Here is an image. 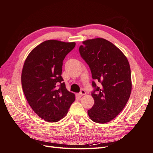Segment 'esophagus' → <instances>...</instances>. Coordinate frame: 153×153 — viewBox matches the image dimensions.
I'll use <instances>...</instances> for the list:
<instances>
[{
	"label": "esophagus",
	"instance_id": "34e87169",
	"mask_svg": "<svg viewBox=\"0 0 153 153\" xmlns=\"http://www.w3.org/2000/svg\"><path fill=\"white\" fill-rule=\"evenodd\" d=\"M85 94H86V92L84 91V90H81V91L80 92V93L77 94V96L78 97H81V96H84Z\"/></svg>",
	"mask_w": 153,
	"mask_h": 153
}]
</instances>
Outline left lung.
Segmentation results:
<instances>
[{"label":"left lung","instance_id":"left-lung-1","mask_svg":"<svg viewBox=\"0 0 153 153\" xmlns=\"http://www.w3.org/2000/svg\"><path fill=\"white\" fill-rule=\"evenodd\" d=\"M82 43L81 56L91 68L92 79L101 83L100 87H96L92 81L94 104L88 115L96 123H107L120 114L130 97V65L124 53L106 39H87Z\"/></svg>","mask_w":153,"mask_h":153}]
</instances>
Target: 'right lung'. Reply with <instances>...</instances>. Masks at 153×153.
I'll use <instances>...</instances> for the list:
<instances>
[{
  "instance_id": "add662e5",
  "label": "right lung",
  "mask_w": 153,
  "mask_h": 153,
  "mask_svg": "<svg viewBox=\"0 0 153 153\" xmlns=\"http://www.w3.org/2000/svg\"><path fill=\"white\" fill-rule=\"evenodd\" d=\"M75 46V42L45 41L31 51L23 65L21 83L26 98L37 116L48 122L63 118L75 101L61 77L62 61Z\"/></svg>"
}]
</instances>
